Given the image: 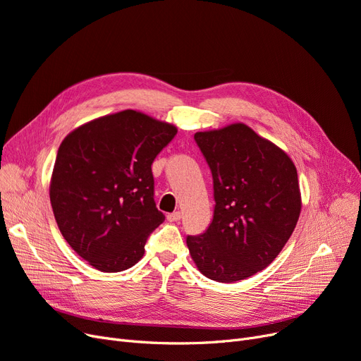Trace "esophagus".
<instances>
[{"instance_id":"obj_1","label":"esophagus","mask_w":361,"mask_h":361,"mask_svg":"<svg viewBox=\"0 0 361 361\" xmlns=\"http://www.w3.org/2000/svg\"><path fill=\"white\" fill-rule=\"evenodd\" d=\"M166 219H168V221H171V223H173V221H178V220L181 219V212H180V211L171 212V214H168V216H166Z\"/></svg>"}]
</instances>
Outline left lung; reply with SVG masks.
I'll return each mask as SVG.
<instances>
[{"label": "left lung", "instance_id": "left-lung-1", "mask_svg": "<svg viewBox=\"0 0 361 361\" xmlns=\"http://www.w3.org/2000/svg\"><path fill=\"white\" fill-rule=\"evenodd\" d=\"M195 141L212 173L216 207L208 229L185 243L207 278L235 283L269 266L295 231L298 171L284 150L244 123L196 132Z\"/></svg>", "mask_w": 361, "mask_h": 361}]
</instances>
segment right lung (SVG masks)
Wrapping results in <instances>:
<instances>
[{
    "instance_id": "right-lung-1",
    "label": "right lung",
    "mask_w": 361,
    "mask_h": 361,
    "mask_svg": "<svg viewBox=\"0 0 361 361\" xmlns=\"http://www.w3.org/2000/svg\"><path fill=\"white\" fill-rule=\"evenodd\" d=\"M177 128L135 110L92 120L59 145L50 204L65 241L101 272L132 268L165 220L152 164Z\"/></svg>"
}]
</instances>
